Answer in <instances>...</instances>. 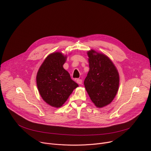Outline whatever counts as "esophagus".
I'll use <instances>...</instances> for the list:
<instances>
[{
	"mask_svg": "<svg viewBox=\"0 0 151 151\" xmlns=\"http://www.w3.org/2000/svg\"><path fill=\"white\" fill-rule=\"evenodd\" d=\"M76 82H77V83H78L79 84H81L83 83V80H81V79H77Z\"/></svg>",
	"mask_w": 151,
	"mask_h": 151,
	"instance_id": "obj_1",
	"label": "esophagus"
}]
</instances>
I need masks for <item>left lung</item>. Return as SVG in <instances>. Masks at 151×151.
I'll return each mask as SVG.
<instances>
[{"label": "left lung", "instance_id": "1", "mask_svg": "<svg viewBox=\"0 0 151 151\" xmlns=\"http://www.w3.org/2000/svg\"><path fill=\"white\" fill-rule=\"evenodd\" d=\"M94 52L93 50L88 52L89 71L84 84L95 105L101 108L109 104L115 97L119 76L111 60L104 54Z\"/></svg>", "mask_w": 151, "mask_h": 151}]
</instances>
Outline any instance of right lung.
<instances>
[{
    "instance_id": "add662e5",
    "label": "right lung",
    "mask_w": 151,
    "mask_h": 151,
    "mask_svg": "<svg viewBox=\"0 0 151 151\" xmlns=\"http://www.w3.org/2000/svg\"><path fill=\"white\" fill-rule=\"evenodd\" d=\"M66 57L60 52L47 56L40 67L37 84L42 99L50 105L59 108L66 101L78 84L63 68Z\"/></svg>"
}]
</instances>
